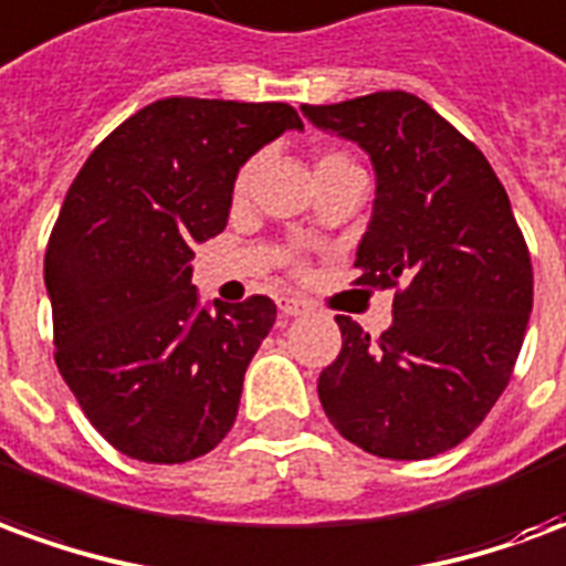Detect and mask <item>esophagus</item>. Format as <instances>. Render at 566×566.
Instances as JSON below:
<instances>
[{"instance_id": "1", "label": "esophagus", "mask_w": 566, "mask_h": 566, "mask_svg": "<svg viewBox=\"0 0 566 566\" xmlns=\"http://www.w3.org/2000/svg\"><path fill=\"white\" fill-rule=\"evenodd\" d=\"M308 308L306 300H300V296H279V312L282 315H303Z\"/></svg>"}]
</instances>
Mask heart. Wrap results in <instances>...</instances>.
<instances>
[{"instance_id":"obj_1","label":"heart","mask_w":566,"mask_h":566,"mask_svg":"<svg viewBox=\"0 0 566 566\" xmlns=\"http://www.w3.org/2000/svg\"><path fill=\"white\" fill-rule=\"evenodd\" d=\"M315 169H318V178H321V175L339 172V169H357V166L352 160H348L345 154L327 150V154H321V157H318V163H315ZM251 175H254V163H245V166L239 169V175H235V185H233L235 199H242L248 193V185H251Z\"/></svg>"}]
</instances>
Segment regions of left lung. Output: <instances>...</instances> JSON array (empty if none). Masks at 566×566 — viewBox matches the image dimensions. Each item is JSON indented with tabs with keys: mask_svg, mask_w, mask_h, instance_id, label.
Returning a JSON list of instances; mask_svg holds the SVG:
<instances>
[{
	"mask_svg": "<svg viewBox=\"0 0 566 566\" xmlns=\"http://www.w3.org/2000/svg\"><path fill=\"white\" fill-rule=\"evenodd\" d=\"M303 115L369 154L376 202L355 284L397 287L379 339L336 315L343 352L321 373V406L369 454H442L510 385L534 306L510 197L485 154L412 93L303 105Z\"/></svg>",
	"mask_w": 566,
	"mask_h": 566,
	"instance_id": "1",
	"label": "left lung"
}]
</instances>
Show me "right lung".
Here are the masks:
<instances>
[{"mask_svg":"<svg viewBox=\"0 0 566 566\" xmlns=\"http://www.w3.org/2000/svg\"><path fill=\"white\" fill-rule=\"evenodd\" d=\"M284 129H303L287 103L169 96L105 136L69 187L44 254L54 360L127 458L193 461L233 427L275 303L202 308L190 258L227 227L239 166Z\"/></svg>","mask_w":566,"mask_h":566,"instance_id":"add662e5","label":"right lung"}]
</instances>
